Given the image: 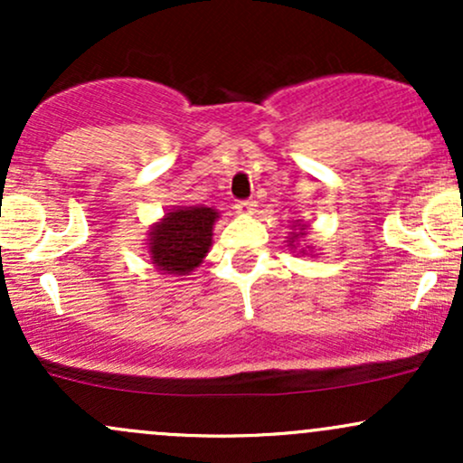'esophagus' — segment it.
I'll return each instance as SVG.
<instances>
[{"label": "esophagus", "instance_id": "1", "mask_svg": "<svg viewBox=\"0 0 463 463\" xmlns=\"http://www.w3.org/2000/svg\"><path fill=\"white\" fill-rule=\"evenodd\" d=\"M254 206H257V202H254V200H239L235 204V209H237V213L250 215L254 211Z\"/></svg>", "mask_w": 463, "mask_h": 463}]
</instances>
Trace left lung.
Masks as SVG:
<instances>
[{
    "label": "left lung",
    "mask_w": 463,
    "mask_h": 463,
    "mask_svg": "<svg viewBox=\"0 0 463 463\" xmlns=\"http://www.w3.org/2000/svg\"><path fill=\"white\" fill-rule=\"evenodd\" d=\"M300 237H307V226L305 224H296V231L291 232V237H289V246L294 248V241H296V239H300ZM302 254H305V250H302Z\"/></svg>",
    "instance_id": "8db88e82"
}]
</instances>
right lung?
Here are the masks:
<instances>
[{
	"label": "right lung",
	"mask_w": 463,
	"mask_h": 463,
	"mask_svg": "<svg viewBox=\"0 0 463 463\" xmlns=\"http://www.w3.org/2000/svg\"><path fill=\"white\" fill-rule=\"evenodd\" d=\"M217 217L211 206H176L165 213L147 232V252L156 269L174 276L194 272L213 243Z\"/></svg>",
	"instance_id": "right-lung-1"
}]
</instances>
